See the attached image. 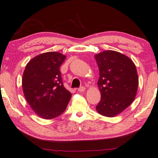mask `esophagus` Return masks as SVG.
I'll use <instances>...</instances> for the list:
<instances>
[{"label": "esophagus", "instance_id": "esophagus-1", "mask_svg": "<svg viewBox=\"0 0 158 158\" xmlns=\"http://www.w3.org/2000/svg\"><path fill=\"white\" fill-rule=\"evenodd\" d=\"M85 90V88L83 86H82V87H81V88H79L78 89H77V91H78V92H81V93L84 92Z\"/></svg>", "mask_w": 158, "mask_h": 158}]
</instances>
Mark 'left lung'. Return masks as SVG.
Instances as JSON below:
<instances>
[{
  "label": "left lung",
  "mask_w": 158,
  "mask_h": 158,
  "mask_svg": "<svg viewBox=\"0 0 158 158\" xmlns=\"http://www.w3.org/2000/svg\"><path fill=\"white\" fill-rule=\"evenodd\" d=\"M99 68L98 85L101 100L96 110L106 117H115L134 101L138 88V75L131 59L115 51L96 54Z\"/></svg>",
  "instance_id": "8db88e82"
}]
</instances>
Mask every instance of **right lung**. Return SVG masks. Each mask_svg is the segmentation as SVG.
<instances>
[{"label": "right lung", "mask_w": 158, "mask_h": 158, "mask_svg": "<svg viewBox=\"0 0 158 158\" xmlns=\"http://www.w3.org/2000/svg\"><path fill=\"white\" fill-rule=\"evenodd\" d=\"M66 56L47 52L27 63L22 77L23 91L33 110L43 119L51 120L65 110L71 93L63 86L60 67Z\"/></svg>", "instance_id": "right-lung-1"}]
</instances>
